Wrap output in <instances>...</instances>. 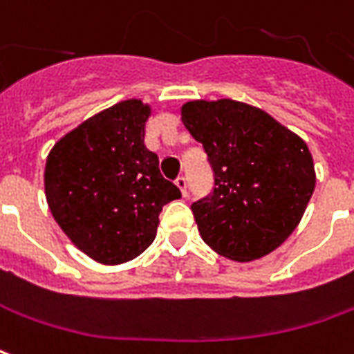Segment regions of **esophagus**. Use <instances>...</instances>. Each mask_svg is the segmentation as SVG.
I'll return each instance as SVG.
<instances>
[{"label": "esophagus", "instance_id": "obj_1", "mask_svg": "<svg viewBox=\"0 0 354 354\" xmlns=\"http://www.w3.org/2000/svg\"><path fill=\"white\" fill-rule=\"evenodd\" d=\"M176 185L180 187V192H182V195H187V180H185V176H178L176 178Z\"/></svg>", "mask_w": 354, "mask_h": 354}]
</instances>
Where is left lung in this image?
Wrapping results in <instances>:
<instances>
[{
	"label": "left lung",
	"instance_id": "1",
	"mask_svg": "<svg viewBox=\"0 0 354 354\" xmlns=\"http://www.w3.org/2000/svg\"><path fill=\"white\" fill-rule=\"evenodd\" d=\"M180 113L214 176L211 194L192 205L203 241L239 263L272 253L315 192L306 143L263 109L234 100L187 101Z\"/></svg>",
	"mask_w": 354,
	"mask_h": 354
}]
</instances>
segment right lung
<instances>
[{"label": "right lung", "instance_id": "add662e5", "mask_svg": "<svg viewBox=\"0 0 354 354\" xmlns=\"http://www.w3.org/2000/svg\"><path fill=\"white\" fill-rule=\"evenodd\" d=\"M149 105L120 101L61 138L46 162L49 211L68 239L101 264L128 263L151 245L159 214L180 189L143 143Z\"/></svg>", "mask_w": 354, "mask_h": 354}]
</instances>
